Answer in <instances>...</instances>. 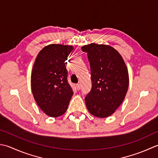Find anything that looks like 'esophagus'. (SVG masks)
<instances>
[{
	"label": "esophagus",
	"mask_w": 158,
	"mask_h": 158,
	"mask_svg": "<svg viewBox=\"0 0 158 158\" xmlns=\"http://www.w3.org/2000/svg\"><path fill=\"white\" fill-rule=\"evenodd\" d=\"M76 88L77 90H78V91H79V90L80 89V85H78V84H76Z\"/></svg>",
	"instance_id": "esophagus-1"
}]
</instances>
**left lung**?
Segmentation results:
<instances>
[{
	"mask_svg": "<svg viewBox=\"0 0 158 158\" xmlns=\"http://www.w3.org/2000/svg\"><path fill=\"white\" fill-rule=\"evenodd\" d=\"M87 53L91 67L92 88L85 98L88 110L105 118L115 112L127 91L129 76L121 54L107 45L91 44L82 47Z\"/></svg>",
	"mask_w": 158,
	"mask_h": 158,
	"instance_id": "1",
	"label": "left lung"
}]
</instances>
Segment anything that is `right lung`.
<instances>
[{
	"mask_svg": "<svg viewBox=\"0 0 158 158\" xmlns=\"http://www.w3.org/2000/svg\"><path fill=\"white\" fill-rule=\"evenodd\" d=\"M73 47L51 44L44 47L35 61L31 89L35 100L48 116L57 117L66 112L73 94L67 80L65 60Z\"/></svg>",
	"mask_w": 158,
	"mask_h": 158,
	"instance_id": "obj_1",
	"label": "right lung"
}]
</instances>
